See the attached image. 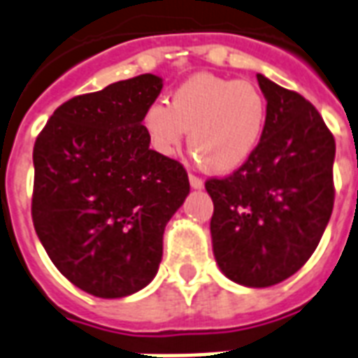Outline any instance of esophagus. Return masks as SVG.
I'll return each mask as SVG.
<instances>
[{
	"instance_id": "esophagus-1",
	"label": "esophagus",
	"mask_w": 358,
	"mask_h": 358,
	"mask_svg": "<svg viewBox=\"0 0 358 358\" xmlns=\"http://www.w3.org/2000/svg\"><path fill=\"white\" fill-rule=\"evenodd\" d=\"M189 181H190V187L194 190H201L203 189V181H201L200 177H194V176H189Z\"/></svg>"
}]
</instances>
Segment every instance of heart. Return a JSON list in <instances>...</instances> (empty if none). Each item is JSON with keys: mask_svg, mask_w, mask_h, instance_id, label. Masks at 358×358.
Instances as JSON below:
<instances>
[{"mask_svg": "<svg viewBox=\"0 0 358 358\" xmlns=\"http://www.w3.org/2000/svg\"><path fill=\"white\" fill-rule=\"evenodd\" d=\"M150 149L176 157L189 130V147L213 173L240 169L259 147L266 126V101L247 80L196 73L173 90L169 107L155 101L141 117Z\"/></svg>", "mask_w": 358, "mask_h": 358, "instance_id": "heart-1", "label": "heart"}]
</instances>
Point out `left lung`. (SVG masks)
Returning a JSON list of instances; mask_svg holds the SVG:
<instances>
[{
    "mask_svg": "<svg viewBox=\"0 0 358 358\" xmlns=\"http://www.w3.org/2000/svg\"><path fill=\"white\" fill-rule=\"evenodd\" d=\"M266 126L249 162L209 179L211 243L220 271L251 289L291 278L319 245L334 206L336 143L315 107L257 75Z\"/></svg>",
    "mask_w": 358,
    "mask_h": 358,
    "instance_id": "left-lung-1",
    "label": "left lung"
}]
</instances>
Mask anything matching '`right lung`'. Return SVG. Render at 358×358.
<instances>
[{
    "label": "right lung",
    "instance_id": "right-lung-1",
    "mask_svg": "<svg viewBox=\"0 0 358 358\" xmlns=\"http://www.w3.org/2000/svg\"><path fill=\"white\" fill-rule=\"evenodd\" d=\"M162 87L145 73L71 98L34 147L37 238L92 296H130L155 279L164 228L190 192L185 168L149 149L141 126Z\"/></svg>",
    "mask_w": 358,
    "mask_h": 358
}]
</instances>
